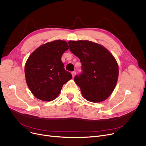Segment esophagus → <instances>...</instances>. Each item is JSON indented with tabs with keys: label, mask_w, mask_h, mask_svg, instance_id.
<instances>
[{
	"label": "esophagus",
	"mask_w": 146,
	"mask_h": 146,
	"mask_svg": "<svg viewBox=\"0 0 146 146\" xmlns=\"http://www.w3.org/2000/svg\"><path fill=\"white\" fill-rule=\"evenodd\" d=\"M76 74V72L75 71H73V72H72V76H73V77H74L75 76Z\"/></svg>",
	"instance_id": "34e87169"
}]
</instances>
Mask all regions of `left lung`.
I'll use <instances>...</instances> for the list:
<instances>
[{
    "label": "left lung",
    "mask_w": 146,
    "mask_h": 146,
    "mask_svg": "<svg viewBox=\"0 0 146 146\" xmlns=\"http://www.w3.org/2000/svg\"><path fill=\"white\" fill-rule=\"evenodd\" d=\"M70 50L80 60L82 73L74 78L82 96L98 103L113 92L118 77V65L114 56L103 46L89 40L69 41Z\"/></svg>",
    "instance_id": "obj_1"
}]
</instances>
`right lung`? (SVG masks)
<instances>
[{"label":"right lung","mask_w":146,"mask_h":146,"mask_svg":"<svg viewBox=\"0 0 146 146\" xmlns=\"http://www.w3.org/2000/svg\"><path fill=\"white\" fill-rule=\"evenodd\" d=\"M68 49L66 41L56 40L39 46L28 58L25 65L26 82L36 98L47 102L54 100L63 85L72 78L61 60Z\"/></svg>","instance_id":"add662e5"}]
</instances>
